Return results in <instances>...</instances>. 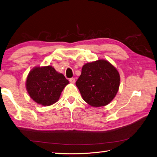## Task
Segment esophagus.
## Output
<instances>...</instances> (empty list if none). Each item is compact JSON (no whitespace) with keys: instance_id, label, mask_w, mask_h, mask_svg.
Wrapping results in <instances>:
<instances>
[{"instance_id":"34e87169","label":"esophagus","mask_w":157,"mask_h":157,"mask_svg":"<svg viewBox=\"0 0 157 157\" xmlns=\"http://www.w3.org/2000/svg\"><path fill=\"white\" fill-rule=\"evenodd\" d=\"M69 81L72 84H74L75 82V78H71L69 79Z\"/></svg>"}]
</instances>
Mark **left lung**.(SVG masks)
<instances>
[{"instance_id": "8db88e82", "label": "left lung", "mask_w": 157, "mask_h": 157, "mask_svg": "<svg viewBox=\"0 0 157 157\" xmlns=\"http://www.w3.org/2000/svg\"><path fill=\"white\" fill-rule=\"evenodd\" d=\"M120 84V75L112 63L105 59L87 63L76 82L82 99L92 107L109 104L115 98Z\"/></svg>"}]
</instances>
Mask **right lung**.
Here are the masks:
<instances>
[{
  "label": "right lung",
  "instance_id": "right-lung-1",
  "mask_svg": "<svg viewBox=\"0 0 157 157\" xmlns=\"http://www.w3.org/2000/svg\"><path fill=\"white\" fill-rule=\"evenodd\" d=\"M69 84L65 76L58 73L52 66H36L29 72L26 88L35 102L49 106L59 100L63 89Z\"/></svg>",
  "mask_w": 157,
  "mask_h": 157
}]
</instances>
